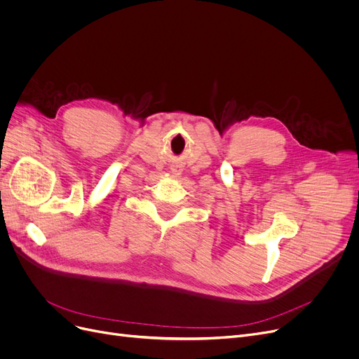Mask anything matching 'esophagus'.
Here are the masks:
<instances>
[{"label": "esophagus", "instance_id": "1", "mask_svg": "<svg viewBox=\"0 0 359 359\" xmlns=\"http://www.w3.org/2000/svg\"><path fill=\"white\" fill-rule=\"evenodd\" d=\"M172 173H173V176H179L182 172H180V168H172Z\"/></svg>", "mask_w": 359, "mask_h": 359}]
</instances>
